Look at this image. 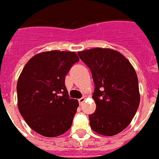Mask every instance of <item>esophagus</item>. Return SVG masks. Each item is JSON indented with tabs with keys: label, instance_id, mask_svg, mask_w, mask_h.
I'll use <instances>...</instances> for the list:
<instances>
[{
	"label": "esophagus",
	"instance_id": "1",
	"mask_svg": "<svg viewBox=\"0 0 159 159\" xmlns=\"http://www.w3.org/2000/svg\"><path fill=\"white\" fill-rule=\"evenodd\" d=\"M84 101H85V97H81V98H80V99H79V103L81 105V104L84 102Z\"/></svg>",
	"mask_w": 159,
	"mask_h": 159
}]
</instances>
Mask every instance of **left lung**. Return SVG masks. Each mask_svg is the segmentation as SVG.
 <instances>
[{"mask_svg":"<svg viewBox=\"0 0 159 159\" xmlns=\"http://www.w3.org/2000/svg\"><path fill=\"white\" fill-rule=\"evenodd\" d=\"M80 58L90 68L95 91V113L90 114L94 131L112 136L131 122L140 104L138 78L125 56L109 48H93L79 52Z\"/></svg>","mask_w":159,"mask_h":159,"instance_id":"obj_1","label":"left lung"}]
</instances>
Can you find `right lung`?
Returning <instances> with one entry per match:
<instances>
[{
  "label": "right lung",
  "mask_w": 159,
  "mask_h": 159,
  "mask_svg": "<svg viewBox=\"0 0 159 159\" xmlns=\"http://www.w3.org/2000/svg\"><path fill=\"white\" fill-rule=\"evenodd\" d=\"M80 61L75 52L50 51L31 57L17 83L18 107L28 125L46 137H56L70 129L79 107L69 98L65 77Z\"/></svg>",
  "instance_id": "right-lung-1"
}]
</instances>
